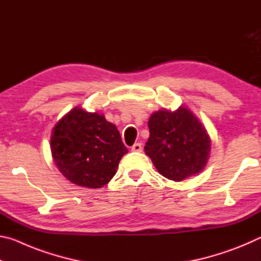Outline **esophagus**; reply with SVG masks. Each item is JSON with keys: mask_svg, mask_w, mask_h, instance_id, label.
Returning <instances> with one entry per match:
<instances>
[{"mask_svg": "<svg viewBox=\"0 0 261 261\" xmlns=\"http://www.w3.org/2000/svg\"><path fill=\"white\" fill-rule=\"evenodd\" d=\"M131 151L132 152H141V151H143V145H141L140 143L135 144L134 146L131 147Z\"/></svg>", "mask_w": 261, "mask_h": 261, "instance_id": "34e87169", "label": "esophagus"}]
</instances>
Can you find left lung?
Listing matches in <instances>:
<instances>
[{
    "label": "left lung",
    "instance_id": "obj_1",
    "mask_svg": "<svg viewBox=\"0 0 261 261\" xmlns=\"http://www.w3.org/2000/svg\"><path fill=\"white\" fill-rule=\"evenodd\" d=\"M148 129L145 153L162 176L179 182L204 169L211 139L191 110L184 106L175 112L159 110L149 117Z\"/></svg>",
    "mask_w": 261,
    "mask_h": 261
}]
</instances>
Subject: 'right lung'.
Here are the masks:
<instances>
[{"label":"right lung","mask_w":261,"mask_h":261,"mask_svg":"<svg viewBox=\"0 0 261 261\" xmlns=\"http://www.w3.org/2000/svg\"><path fill=\"white\" fill-rule=\"evenodd\" d=\"M50 149L62 175L71 183L88 189L107 184L127 153L116 125L102 114L88 113L79 107L56 123Z\"/></svg>","instance_id":"1"}]
</instances>
